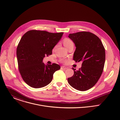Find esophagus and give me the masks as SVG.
I'll return each mask as SVG.
<instances>
[{
	"mask_svg": "<svg viewBox=\"0 0 120 120\" xmlns=\"http://www.w3.org/2000/svg\"><path fill=\"white\" fill-rule=\"evenodd\" d=\"M61 68H63V69H67V67H65V66H61Z\"/></svg>",
	"mask_w": 120,
	"mask_h": 120,
	"instance_id": "obj_1",
	"label": "esophagus"
}]
</instances>
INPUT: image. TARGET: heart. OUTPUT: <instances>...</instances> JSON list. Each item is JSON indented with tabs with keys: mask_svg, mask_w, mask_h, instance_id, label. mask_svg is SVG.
Returning <instances> with one entry per match:
<instances>
[{
	"mask_svg": "<svg viewBox=\"0 0 120 120\" xmlns=\"http://www.w3.org/2000/svg\"><path fill=\"white\" fill-rule=\"evenodd\" d=\"M63 44H64V45L67 48L71 45L73 44V43L70 39H68V38H65L63 40Z\"/></svg>",
	"mask_w": 120,
	"mask_h": 120,
	"instance_id": "obj_1",
	"label": "heart"
}]
</instances>
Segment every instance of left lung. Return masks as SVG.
Instances as JSON below:
<instances>
[{
  "label": "left lung",
  "mask_w": 120,
  "mask_h": 120,
  "mask_svg": "<svg viewBox=\"0 0 120 120\" xmlns=\"http://www.w3.org/2000/svg\"><path fill=\"white\" fill-rule=\"evenodd\" d=\"M76 47L73 59L82 62L78 70L74 68V74L67 79L72 87L81 91H86L96 83L101 77L105 60V47L100 38L89 32H79L68 36Z\"/></svg>",
  "instance_id": "1"
}]
</instances>
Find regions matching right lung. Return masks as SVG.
<instances>
[{"mask_svg": "<svg viewBox=\"0 0 120 120\" xmlns=\"http://www.w3.org/2000/svg\"><path fill=\"white\" fill-rule=\"evenodd\" d=\"M63 34L32 30L21 38L16 49L19 69L23 80L30 86L39 88L46 86L52 81L54 73L60 69L59 64L46 65L43 60L52 54Z\"/></svg>", "mask_w": 120, "mask_h": 120, "instance_id": "right-lung-1", "label": "right lung"}]
</instances>
